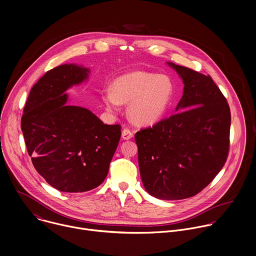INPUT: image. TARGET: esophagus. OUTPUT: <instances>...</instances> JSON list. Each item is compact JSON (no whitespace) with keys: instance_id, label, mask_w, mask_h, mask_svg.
<instances>
[{"instance_id":"esophagus-1","label":"esophagus","mask_w":256,"mask_h":256,"mask_svg":"<svg viewBox=\"0 0 256 256\" xmlns=\"http://www.w3.org/2000/svg\"><path fill=\"white\" fill-rule=\"evenodd\" d=\"M132 136H134V134H132L128 128H124V130H122V140H130Z\"/></svg>"}]
</instances>
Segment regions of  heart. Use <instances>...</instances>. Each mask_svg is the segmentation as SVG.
<instances>
[{
	"label": "heart",
	"mask_w": 256,
	"mask_h": 256,
	"mask_svg": "<svg viewBox=\"0 0 256 256\" xmlns=\"http://www.w3.org/2000/svg\"><path fill=\"white\" fill-rule=\"evenodd\" d=\"M173 94L168 77L144 71H134L118 77L112 92L104 94L106 110L116 112L120 104H128V116L138 126H150L164 114Z\"/></svg>",
	"instance_id": "obj_1"
}]
</instances>
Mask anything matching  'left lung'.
<instances>
[{
  "mask_svg": "<svg viewBox=\"0 0 256 256\" xmlns=\"http://www.w3.org/2000/svg\"><path fill=\"white\" fill-rule=\"evenodd\" d=\"M168 64L184 83L176 114L140 130L134 140L146 192L181 200L201 192L221 171L229 152L231 114L210 75Z\"/></svg>",
  "mask_w": 256,
  "mask_h": 256,
  "instance_id": "1",
  "label": "left lung"
}]
</instances>
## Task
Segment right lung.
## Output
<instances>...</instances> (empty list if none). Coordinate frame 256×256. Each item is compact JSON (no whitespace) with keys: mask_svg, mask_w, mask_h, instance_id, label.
Returning a JSON list of instances; mask_svg holds the SVG:
<instances>
[{"mask_svg":"<svg viewBox=\"0 0 256 256\" xmlns=\"http://www.w3.org/2000/svg\"><path fill=\"white\" fill-rule=\"evenodd\" d=\"M88 68L76 64L47 71L32 88L21 120L35 168L61 192L100 186L122 134L120 124H104L88 108L68 104L65 92L88 80Z\"/></svg>","mask_w":256,"mask_h":256,"instance_id":"add662e5","label":"right lung"}]
</instances>
